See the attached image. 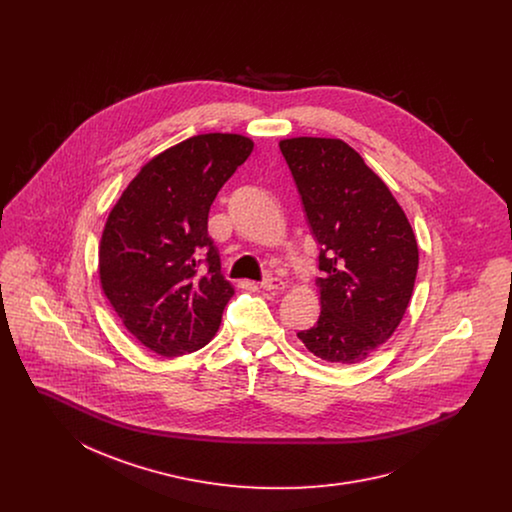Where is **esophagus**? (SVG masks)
I'll return each mask as SVG.
<instances>
[{
	"mask_svg": "<svg viewBox=\"0 0 512 512\" xmlns=\"http://www.w3.org/2000/svg\"><path fill=\"white\" fill-rule=\"evenodd\" d=\"M261 288L268 290V292H282L286 288V282L278 276H268L261 282Z\"/></svg>",
	"mask_w": 512,
	"mask_h": 512,
	"instance_id": "esophagus-1",
	"label": "esophagus"
}]
</instances>
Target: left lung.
<instances>
[{"label":"left lung","instance_id":"8db88e82","mask_svg":"<svg viewBox=\"0 0 512 512\" xmlns=\"http://www.w3.org/2000/svg\"><path fill=\"white\" fill-rule=\"evenodd\" d=\"M320 245V317L297 332L328 363L353 365L390 338L405 315L418 245L403 209L363 157L338 138L280 142Z\"/></svg>","mask_w":512,"mask_h":512}]
</instances>
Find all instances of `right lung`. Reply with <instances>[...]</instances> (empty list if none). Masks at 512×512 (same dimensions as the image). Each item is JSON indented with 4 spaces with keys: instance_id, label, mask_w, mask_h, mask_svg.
I'll return each mask as SVG.
<instances>
[{
    "instance_id": "right-lung-1",
    "label": "right lung",
    "mask_w": 512,
    "mask_h": 512,
    "mask_svg": "<svg viewBox=\"0 0 512 512\" xmlns=\"http://www.w3.org/2000/svg\"><path fill=\"white\" fill-rule=\"evenodd\" d=\"M251 151L240 134L188 138L147 161L107 217L101 290L126 330L157 355L197 351L219 330L234 288L220 274L207 219Z\"/></svg>"
}]
</instances>
